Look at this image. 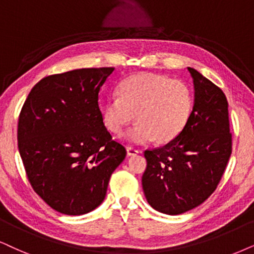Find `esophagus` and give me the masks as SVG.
Masks as SVG:
<instances>
[{"label": "esophagus", "instance_id": "1", "mask_svg": "<svg viewBox=\"0 0 254 254\" xmlns=\"http://www.w3.org/2000/svg\"><path fill=\"white\" fill-rule=\"evenodd\" d=\"M127 155H129V156H136V155H138V153H139V150L136 149L134 146H127Z\"/></svg>", "mask_w": 254, "mask_h": 254}]
</instances>
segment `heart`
Masks as SVG:
<instances>
[{"instance_id":"obj_1","label":"heart","mask_w":254,"mask_h":254,"mask_svg":"<svg viewBox=\"0 0 254 254\" xmlns=\"http://www.w3.org/2000/svg\"><path fill=\"white\" fill-rule=\"evenodd\" d=\"M194 95L182 79L155 73H137L118 86L103 107V122L114 134H121L136 115L138 123L124 138L134 144L158 140L168 143L179 136L190 122Z\"/></svg>"}]
</instances>
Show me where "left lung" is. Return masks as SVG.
I'll list each match as a JSON object with an SVG mask.
<instances>
[{"label":"left lung","mask_w":254,"mask_h":254,"mask_svg":"<svg viewBox=\"0 0 254 254\" xmlns=\"http://www.w3.org/2000/svg\"><path fill=\"white\" fill-rule=\"evenodd\" d=\"M188 69L194 84L190 122L166 145L144 151L147 203L172 216L199 206L213 193L232 153L225 94L197 70Z\"/></svg>","instance_id":"left-lung-1"}]
</instances>
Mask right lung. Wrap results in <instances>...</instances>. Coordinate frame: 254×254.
Listing matches in <instances>:
<instances>
[{
	"instance_id": "1",
	"label": "right lung",
	"mask_w": 254,
	"mask_h": 254,
	"mask_svg": "<svg viewBox=\"0 0 254 254\" xmlns=\"http://www.w3.org/2000/svg\"><path fill=\"white\" fill-rule=\"evenodd\" d=\"M115 68H88L42 78L18 116V151L28 181L51 208L81 216L102 204L127 150L112 139L98 92Z\"/></svg>"
}]
</instances>
